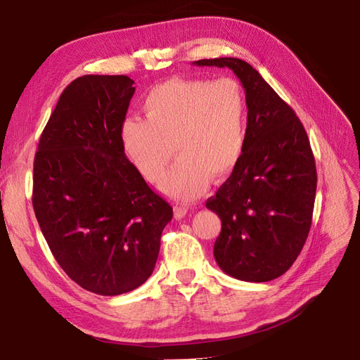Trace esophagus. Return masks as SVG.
<instances>
[{
  "label": "esophagus",
  "instance_id": "1",
  "mask_svg": "<svg viewBox=\"0 0 360 360\" xmlns=\"http://www.w3.org/2000/svg\"><path fill=\"white\" fill-rule=\"evenodd\" d=\"M186 213H188V207H184V205L174 207V216H176V219H181V217L186 216Z\"/></svg>",
  "mask_w": 360,
  "mask_h": 360
}]
</instances>
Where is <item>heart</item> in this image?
Wrapping results in <instances>:
<instances>
[{"label":"heart","instance_id":"heart-1","mask_svg":"<svg viewBox=\"0 0 360 360\" xmlns=\"http://www.w3.org/2000/svg\"><path fill=\"white\" fill-rule=\"evenodd\" d=\"M144 120H126L120 132L124 155L148 183H158L176 151L179 162L160 183L168 197L192 201L222 181L242 160L248 103L238 81L172 78L153 86L143 102Z\"/></svg>","mask_w":360,"mask_h":360}]
</instances>
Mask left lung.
<instances>
[{
	"mask_svg": "<svg viewBox=\"0 0 360 360\" xmlns=\"http://www.w3.org/2000/svg\"><path fill=\"white\" fill-rule=\"evenodd\" d=\"M193 64L231 69L248 103L242 160L205 202L222 221L214 259L236 279H276L299 257L312 222L317 169L307 130L249 63L225 57Z\"/></svg>",
	"mask_w": 360,
	"mask_h": 360,
	"instance_id": "left-lung-1",
	"label": "left lung"
}]
</instances>
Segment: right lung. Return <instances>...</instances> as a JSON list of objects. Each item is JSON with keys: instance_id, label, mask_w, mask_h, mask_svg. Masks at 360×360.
Listing matches in <instances>:
<instances>
[{"instance_id": "obj_1", "label": "right lung", "mask_w": 360, "mask_h": 360, "mask_svg": "<svg viewBox=\"0 0 360 360\" xmlns=\"http://www.w3.org/2000/svg\"><path fill=\"white\" fill-rule=\"evenodd\" d=\"M134 84L124 75L70 82L34 158L32 207L51 252L72 281L101 296L144 284L172 219L120 139Z\"/></svg>"}]
</instances>
